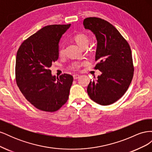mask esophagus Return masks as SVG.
<instances>
[{"mask_svg":"<svg viewBox=\"0 0 152 152\" xmlns=\"http://www.w3.org/2000/svg\"><path fill=\"white\" fill-rule=\"evenodd\" d=\"M80 77V75H77V74H75V75H73V79H79V78Z\"/></svg>","mask_w":152,"mask_h":152,"instance_id":"34e87169","label":"esophagus"}]
</instances>
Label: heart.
I'll return each instance as SVG.
<instances>
[{
  "label": "heart",
  "mask_w": 152,
  "mask_h": 152,
  "mask_svg": "<svg viewBox=\"0 0 152 152\" xmlns=\"http://www.w3.org/2000/svg\"><path fill=\"white\" fill-rule=\"evenodd\" d=\"M73 39L75 41V42L82 48H87V45L89 44V39L88 37V36L85 34H76L73 37ZM64 53H65V47H64V45L63 44H61L59 47L58 54L59 56H63L64 55ZM85 62H74L72 64L70 68L73 70H79V69H80L82 65Z\"/></svg>",
  "instance_id": "obj_1"
}]
</instances>
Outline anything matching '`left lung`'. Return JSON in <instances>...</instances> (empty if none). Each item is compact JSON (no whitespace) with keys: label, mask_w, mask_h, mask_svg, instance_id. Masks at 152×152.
Listing matches in <instances>:
<instances>
[{"label":"left lung","mask_w":152,"mask_h":152,"mask_svg":"<svg viewBox=\"0 0 152 152\" xmlns=\"http://www.w3.org/2000/svg\"><path fill=\"white\" fill-rule=\"evenodd\" d=\"M84 28L91 30L98 41L94 68L102 74L87 87L90 98L101 105H109L125 94L134 75L130 45L109 22L96 17L84 20Z\"/></svg>","instance_id":"8db88e82"}]
</instances>
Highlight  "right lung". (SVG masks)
Segmentation results:
<instances>
[{"label": "right lung", "instance_id": "obj_1", "mask_svg": "<svg viewBox=\"0 0 152 152\" xmlns=\"http://www.w3.org/2000/svg\"><path fill=\"white\" fill-rule=\"evenodd\" d=\"M71 24L45 26L22 42L16 59V84L34 107L53 112L67 102L73 78L52 76L49 68L58 59V43Z\"/></svg>", "mask_w": 152, "mask_h": 152}]
</instances>
